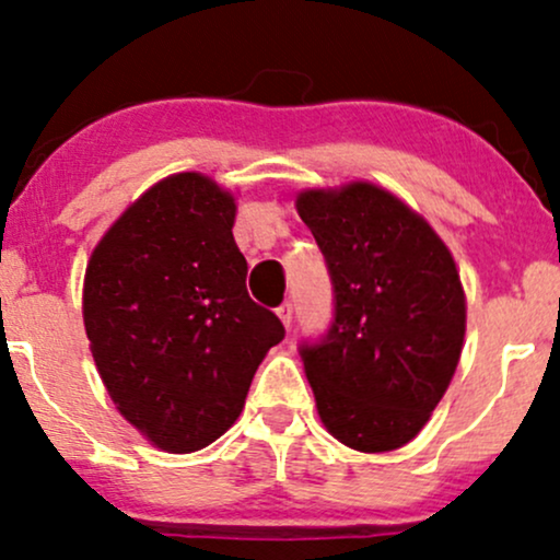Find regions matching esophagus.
Wrapping results in <instances>:
<instances>
[{"label":"esophagus","instance_id":"obj_1","mask_svg":"<svg viewBox=\"0 0 560 560\" xmlns=\"http://www.w3.org/2000/svg\"><path fill=\"white\" fill-rule=\"evenodd\" d=\"M276 316H279V318H281V324H284L287 329H289V326H292V318H294L292 302H281V305L276 307Z\"/></svg>","mask_w":560,"mask_h":560}]
</instances>
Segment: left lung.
<instances>
[{"label": "left lung", "mask_w": 560, "mask_h": 560, "mask_svg": "<svg viewBox=\"0 0 560 560\" xmlns=\"http://www.w3.org/2000/svg\"><path fill=\"white\" fill-rule=\"evenodd\" d=\"M334 311L300 358L320 421L363 453L402 447L445 395L466 331L453 255L423 218L374 184L302 191Z\"/></svg>", "instance_id": "left-lung-1"}]
</instances>
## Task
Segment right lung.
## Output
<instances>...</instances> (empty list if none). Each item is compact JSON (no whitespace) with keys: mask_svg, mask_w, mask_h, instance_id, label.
Masks as SVG:
<instances>
[{"mask_svg":"<svg viewBox=\"0 0 560 560\" xmlns=\"http://www.w3.org/2000/svg\"><path fill=\"white\" fill-rule=\"evenodd\" d=\"M236 205L199 173L141 195L96 244L83 324L113 402L168 453H195L242 413L284 324L249 300Z\"/></svg>","mask_w":560,"mask_h":560,"instance_id":"add662e5","label":"right lung"}]
</instances>
